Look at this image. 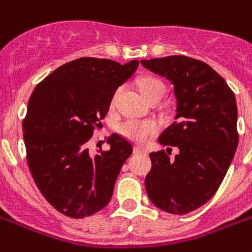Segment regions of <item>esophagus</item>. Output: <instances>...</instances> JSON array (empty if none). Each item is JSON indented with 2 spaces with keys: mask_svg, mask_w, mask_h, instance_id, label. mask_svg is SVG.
Masks as SVG:
<instances>
[{
  "mask_svg": "<svg viewBox=\"0 0 252 252\" xmlns=\"http://www.w3.org/2000/svg\"><path fill=\"white\" fill-rule=\"evenodd\" d=\"M134 153H136V154H145V155H146L147 150L145 149V147L138 146V145H137V146H134Z\"/></svg>",
  "mask_w": 252,
  "mask_h": 252,
  "instance_id": "34e87169",
  "label": "esophagus"
}]
</instances>
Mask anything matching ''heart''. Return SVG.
Wrapping results in <instances>:
<instances>
[{
	"mask_svg": "<svg viewBox=\"0 0 252 252\" xmlns=\"http://www.w3.org/2000/svg\"><path fill=\"white\" fill-rule=\"evenodd\" d=\"M138 89L145 98L150 97L153 94L163 92L164 93V84L160 80L153 76H145L138 81ZM157 130L155 123L147 122V120L130 119L126 120L120 126V133L126 138H129L136 142H144L153 133Z\"/></svg>",
	"mask_w": 252,
	"mask_h": 252,
	"instance_id": "b5f03b06",
	"label": "heart"
}]
</instances>
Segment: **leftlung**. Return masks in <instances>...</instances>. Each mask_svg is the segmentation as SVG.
I'll return each mask as SVG.
<instances>
[{
  "label": "left lung",
  "instance_id": "8db88e82",
  "mask_svg": "<svg viewBox=\"0 0 252 252\" xmlns=\"http://www.w3.org/2000/svg\"><path fill=\"white\" fill-rule=\"evenodd\" d=\"M173 85L175 120L159 144L175 146L151 153L145 180L147 195L158 208L185 215L207 203L225 177L238 145L236 97L215 69L184 55L141 61Z\"/></svg>",
  "mask_w": 252,
  "mask_h": 252
}]
</instances>
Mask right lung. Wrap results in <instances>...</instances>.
I'll return each mask as SVG.
<instances>
[{
	"mask_svg": "<svg viewBox=\"0 0 252 252\" xmlns=\"http://www.w3.org/2000/svg\"><path fill=\"white\" fill-rule=\"evenodd\" d=\"M99 58H80L58 67L31 95L23 122L27 160L34 183L55 210L83 219L110 202L130 142L111 134L107 151L92 154L87 142L101 128L116 89L138 68Z\"/></svg>",
	"mask_w": 252,
	"mask_h": 252,
	"instance_id": "right-lung-1",
	"label": "right lung"
}]
</instances>
